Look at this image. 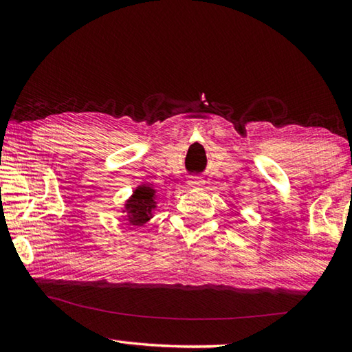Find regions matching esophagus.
<instances>
[{"label":"esophagus","mask_w":352,"mask_h":352,"mask_svg":"<svg viewBox=\"0 0 352 352\" xmlns=\"http://www.w3.org/2000/svg\"><path fill=\"white\" fill-rule=\"evenodd\" d=\"M204 180H201L200 177H189L188 178V182H186V184H188V188H192V189H197V188H200V186H204Z\"/></svg>","instance_id":"esophagus-1"}]
</instances>
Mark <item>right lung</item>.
Wrapping results in <instances>:
<instances>
[{
	"label": "right lung",
	"instance_id": "add662e5",
	"mask_svg": "<svg viewBox=\"0 0 352 352\" xmlns=\"http://www.w3.org/2000/svg\"><path fill=\"white\" fill-rule=\"evenodd\" d=\"M157 208V195L155 189L146 184L133 190V195L126 201L124 212H127V220L130 225L142 226L152 219V212Z\"/></svg>",
	"mask_w": 352,
	"mask_h": 352
}]
</instances>
